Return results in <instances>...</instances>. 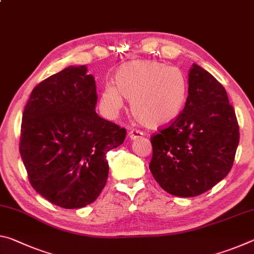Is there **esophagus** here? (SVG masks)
<instances>
[{"mask_svg":"<svg viewBox=\"0 0 254 254\" xmlns=\"http://www.w3.org/2000/svg\"><path fill=\"white\" fill-rule=\"evenodd\" d=\"M143 136V132H141L139 130H131L128 132V137H130L131 140H135L137 137H141Z\"/></svg>","mask_w":254,"mask_h":254,"instance_id":"esophagus-1","label":"esophagus"}]
</instances>
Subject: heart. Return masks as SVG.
Returning <instances> with one entry per match:
<instances>
[{
	"label": "heart",
	"instance_id": "obj_1",
	"mask_svg": "<svg viewBox=\"0 0 254 254\" xmlns=\"http://www.w3.org/2000/svg\"><path fill=\"white\" fill-rule=\"evenodd\" d=\"M188 83L183 71L156 60H136L117 72V85L107 83L102 103L111 113L131 101L133 117L149 128L167 127L175 122L186 104Z\"/></svg>",
	"mask_w": 254,
	"mask_h": 254
}]
</instances>
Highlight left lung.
Returning a JSON list of instances; mask_svg holds the SVG:
<instances>
[{
  "instance_id": "left-lung-1",
  "label": "left lung",
  "mask_w": 254,
  "mask_h": 254,
  "mask_svg": "<svg viewBox=\"0 0 254 254\" xmlns=\"http://www.w3.org/2000/svg\"><path fill=\"white\" fill-rule=\"evenodd\" d=\"M240 140L233 106L223 85L192 64L182 114L151 136L149 168L167 192L195 197L225 178Z\"/></svg>"
}]
</instances>
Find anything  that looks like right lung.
Wrapping results in <instances>:
<instances>
[{
  "label": "right lung",
  "mask_w": 254,
  "mask_h": 254,
  "mask_svg": "<svg viewBox=\"0 0 254 254\" xmlns=\"http://www.w3.org/2000/svg\"><path fill=\"white\" fill-rule=\"evenodd\" d=\"M96 84L69 66L38 84L24 107L20 154L38 194L63 208L93 203L109 176L106 153L127 130L98 117Z\"/></svg>",
  "instance_id": "1"
}]
</instances>
